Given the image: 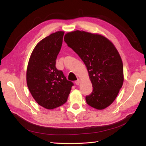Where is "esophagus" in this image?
<instances>
[{
  "label": "esophagus",
  "mask_w": 146,
  "mask_h": 146,
  "mask_svg": "<svg viewBox=\"0 0 146 146\" xmlns=\"http://www.w3.org/2000/svg\"><path fill=\"white\" fill-rule=\"evenodd\" d=\"M75 84L76 85H78L79 84H80V80H77L76 81H75Z\"/></svg>",
  "instance_id": "1"
}]
</instances>
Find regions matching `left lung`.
Here are the masks:
<instances>
[{
  "label": "left lung",
  "instance_id": "left-lung-1",
  "mask_svg": "<svg viewBox=\"0 0 146 146\" xmlns=\"http://www.w3.org/2000/svg\"><path fill=\"white\" fill-rule=\"evenodd\" d=\"M67 45L87 68L93 92L86 97L90 106L103 110L113 103L123 82L122 59L113 44L105 36L79 30L64 35Z\"/></svg>",
  "mask_w": 146,
  "mask_h": 146
}]
</instances>
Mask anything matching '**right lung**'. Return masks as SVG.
Returning a JSON list of instances; mask_svg holds the SVG:
<instances>
[{"label":"right lung","mask_w":146,"mask_h":146,"mask_svg":"<svg viewBox=\"0 0 146 146\" xmlns=\"http://www.w3.org/2000/svg\"><path fill=\"white\" fill-rule=\"evenodd\" d=\"M64 31L46 37L34 48L27 64L26 81L36 102L46 109L66 103L73 83L56 68V60L63 43Z\"/></svg>","instance_id":"obj_1"}]
</instances>
